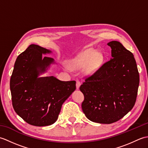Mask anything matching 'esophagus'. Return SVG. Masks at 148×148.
<instances>
[{
    "instance_id": "esophagus-1",
    "label": "esophagus",
    "mask_w": 148,
    "mask_h": 148,
    "mask_svg": "<svg viewBox=\"0 0 148 148\" xmlns=\"http://www.w3.org/2000/svg\"><path fill=\"white\" fill-rule=\"evenodd\" d=\"M81 85V82L79 80H76V88L79 89V86Z\"/></svg>"
}]
</instances>
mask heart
Instances as JSON below:
<instances>
[{
	"label": "heart",
	"mask_w": 148,
	"mask_h": 148,
	"mask_svg": "<svg viewBox=\"0 0 148 148\" xmlns=\"http://www.w3.org/2000/svg\"><path fill=\"white\" fill-rule=\"evenodd\" d=\"M103 60L101 53H96V51L93 49H87L82 55L75 60V65L77 67H82L88 65V71L93 72L98 68Z\"/></svg>",
	"instance_id": "heart-1"
}]
</instances>
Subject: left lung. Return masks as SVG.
I'll list each match as a JSON object with an SVG mask.
<instances>
[{"mask_svg": "<svg viewBox=\"0 0 148 148\" xmlns=\"http://www.w3.org/2000/svg\"><path fill=\"white\" fill-rule=\"evenodd\" d=\"M112 57L79 87L84 95L81 108L86 117L99 123L117 121L133 108L139 84V74L132 53L114 40Z\"/></svg>", "mask_w": 148, "mask_h": 148, "instance_id": "1", "label": "left lung"}]
</instances>
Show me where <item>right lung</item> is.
Instances as JSON below:
<instances>
[{
  "label": "right lung",
  "instance_id": "obj_1",
  "mask_svg": "<svg viewBox=\"0 0 148 148\" xmlns=\"http://www.w3.org/2000/svg\"><path fill=\"white\" fill-rule=\"evenodd\" d=\"M48 49L31 45L18 55L11 77L12 104L27 123L37 127L56 121L62 106L76 90V81H62L53 76L38 77L53 62Z\"/></svg>",
  "mask_w": 148,
  "mask_h": 148
}]
</instances>
